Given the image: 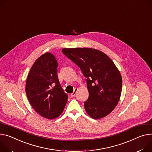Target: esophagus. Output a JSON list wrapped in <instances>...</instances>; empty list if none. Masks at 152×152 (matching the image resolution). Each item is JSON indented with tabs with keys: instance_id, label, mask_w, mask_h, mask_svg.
Instances as JSON below:
<instances>
[{
	"instance_id": "1",
	"label": "esophagus",
	"mask_w": 152,
	"mask_h": 152,
	"mask_svg": "<svg viewBox=\"0 0 152 152\" xmlns=\"http://www.w3.org/2000/svg\"><path fill=\"white\" fill-rule=\"evenodd\" d=\"M77 88H75V90H74V91L70 94V96H71V97L72 98V97H74V96H75V94H76V92H77Z\"/></svg>"
}]
</instances>
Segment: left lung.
<instances>
[{
	"label": "left lung",
	"instance_id": "left-lung-1",
	"mask_svg": "<svg viewBox=\"0 0 152 152\" xmlns=\"http://www.w3.org/2000/svg\"><path fill=\"white\" fill-rule=\"evenodd\" d=\"M62 53L80 69L89 92L84 107L93 119L102 118L117 105L122 91V77L107 55L88 48H64Z\"/></svg>",
	"mask_w": 152,
	"mask_h": 152
}]
</instances>
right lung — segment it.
<instances>
[{
    "label": "right lung",
    "instance_id": "obj_1",
    "mask_svg": "<svg viewBox=\"0 0 152 152\" xmlns=\"http://www.w3.org/2000/svg\"><path fill=\"white\" fill-rule=\"evenodd\" d=\"M58 62L46 53L34 63L26 82V93L31 105L40 115L52 119L64 111L68 95L58 77Z\"/></svg>",
    "mask_w": 152,
    "mask_h": 152
}]
</instances>
